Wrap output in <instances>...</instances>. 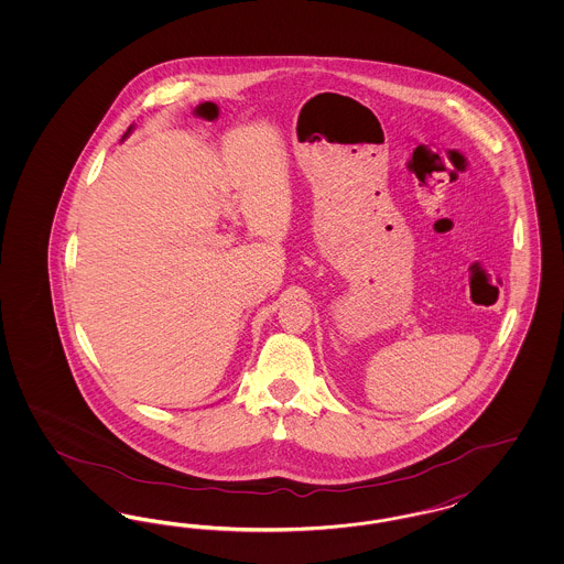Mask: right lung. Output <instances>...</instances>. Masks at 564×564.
Segmentation results:
<instances>
[{
	"label": "right lung",
	"instance_id": "1",
	"mask_svg": "<svg viewBox=\"0 0 564 564\" xmlns=\"http://www.w3.org/2000/svg\"><path fill=\"white\" fill-rule=\"evenodd\" d=\"M129 131H131V129H129Z\"/></svg>",
	"mask_w": 564,
	"mask_h": 564
}]
</instances>
